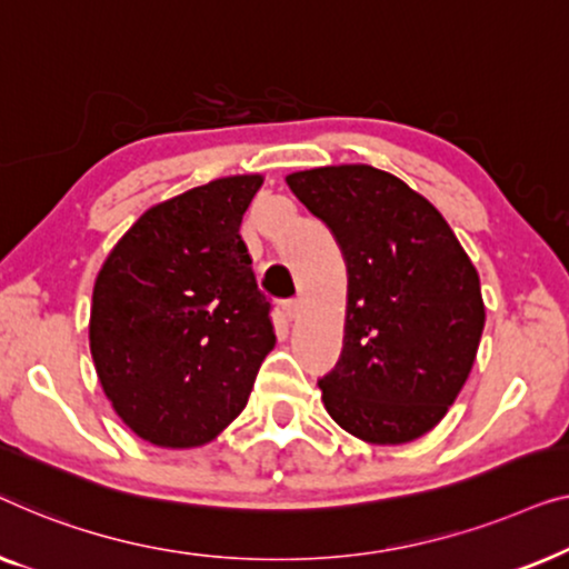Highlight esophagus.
<instances>
[{
	"label": "esophagus",
	"instance_id": "34e87169",
	"mask_svg": "<svg viewBox=\"0 0 569 569\" xmlns=\"http://www.w3.org/2000/svg\"><path fill=\"white\" fill-rule=\"evenodd\" d=\"M283 315L293 322V319L301 315V301H299V299H296V301H286V303H283Z\"/></svg>",
	"mask_w": 569,
	"mask_h": 569
}]
</instances>
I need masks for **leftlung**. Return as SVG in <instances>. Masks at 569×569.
<instances>
[{
	"mask_svg": "<svg viewBox=\"0 0 569 569\" xmlns=\"http://www.w3.org/2000/svg\"><path fill=\"white\" fill-rule=\"evenodd\" d=\"M348 270L346 338L319 379L325 410L373 446L426 436L446 418L485 330L479 273L438 208L371 164L291 172Z\"/></svg>",
	"mask_w": 569,
	"mask_h": 569,
	"instance_id": "left-lung-1",
	"label": "left lung"
}]
</instances>
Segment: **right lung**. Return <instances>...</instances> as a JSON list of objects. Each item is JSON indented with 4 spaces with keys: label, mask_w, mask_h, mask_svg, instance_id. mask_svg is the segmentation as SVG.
Here are the masks:
<instances>
[{
    "label": "right lung",
    "mask_w": 569,
    "mask_h": 569,
    "mask_svg": "<svg viewBox=\"0 0 569 569\" xmlns=\"http://www.w3.org/2000/svg\"><path fill=\"white\" fill-rule=\"evenodd\" d=\"M260 186L262 174H231L151 206L94 278V371L118 418L159 448L213 441L276 348L239 237Z\"/></svg>",
    "instance_id": "add662e5"
}]
</instances>
